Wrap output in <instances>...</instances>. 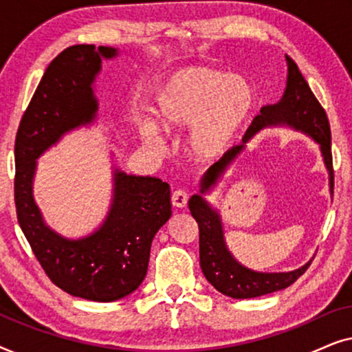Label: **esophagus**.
<instances>
[{
	"mask_svg": "<svg viewBox=\"0 0 352 352\" xmlns=\"http://www.w3.org/2000/svg\"><path fill=\"white\" fill-rule=\"evenodd\" d=\"M187 200H189V192H187L186 189H177L173 192L171 201H173V205L177 206V208H184V206L187 205Z\"/></svg>",
	"mask_w": 352,
	"mask_h": 352,
	"instance_id": "obj_1",
	"label": "esophagus"
}]
</instances>
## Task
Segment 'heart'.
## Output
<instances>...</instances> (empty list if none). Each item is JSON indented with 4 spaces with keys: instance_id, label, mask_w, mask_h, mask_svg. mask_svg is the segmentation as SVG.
I'll return each mask as SVG.
<instances>
[{
    "instance_id": "b5f03b06",
    "label": "heart",
    "mask_w": 352,
    "mask_h": 352,
    "mask_svg": "<svg viewBox=\"0 0 352 352\" xmlns=\"http://www.w3.org/2000/svg\"><path fill=\"white\" fill-rule=\"evenodd\" d=\"M252 85L239 75H228L211 67L177 70L158 91L155 120L163 131L190 129L192 155L201 162L214 160L230 147L253 109ZM139 133L148 146L162 148L155 124L142 122Z\"/></svg>"
}]
</instances>
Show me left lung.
<instances>
[{
    "label": "left lung",
    "mask_w": 352,
    "mask_h": 352,
    "mask_svg": "<svg viewBox=\"0 0 352 352\" xmlns=\"http://www.w3.org/2000/svg\"><path fill=\"white\" fill-rule=\"evenodd\" d=\"M285 57L288 75L287 88L282 99L274 105H264L261 113L254 117L252 126L245 133L242 144L226 152L224 157L206 171L200 182V194L208 192L218 182L226 168L235 160V157L245 148V144L259 129L285 124V126L307 134L319 144L327 171H329L330 194L333 195V160H331V133L329 118H327L324 107L311 91L305 76L301 75L295 60L288 56ZM200 194L192 195L189 200V210L199 224L200 266L206 280L223 295L237 298V300H247V298H256L283 290V288L290 287L293 282H296L298 277H301L309 267L311 263L290 272H256L242 266L226 247L219 213L211 208L208 201Z\"/></svg>",
    "instance_id": "obj_1"
}]
</instances>
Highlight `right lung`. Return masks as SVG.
<instances>
[{"mask_svg": "<svg viewBox=\"0 0 352 352\" xmlns=\"http://www.w3.org/2000/svg\"><path fill=\"white\" fill-rule=\"evenodd\" d=\"M115 47L75 45L47 65L19 124L14 155L17 219L51 282L72 296L117 301L141 285L152 240L171 218L170 186L158 177L113 171L112 205L100 228L88 237H62L43 221L33 199L36 158L65 133L96 118L93 83L102 59Z\"/></svg>", "mask_w": 352, "mask_h": 352, "instance_id": "add662e5", "label": "right lung"}]
</instances>
